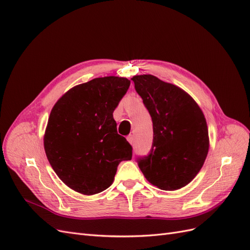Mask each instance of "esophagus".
<instances>
[{
  "instance_id": "34e87169",
  "label": "esophagus",
  "mask_w": 250,
  "mask_h": 250,
  "mask_svg": "<svg viewBox=\"0 0 250 250\" xmlns=\"http://www.w3.org/2000/svg\"><path fill=\"white\" fill-rule=\"evenodd\" d=\"M127 141H128V142H129V143L131 144V145H132V144H133V142H134V137H133V135H132V134H130V135H128V137H127Z\"/></svg>"
}]
</instances>
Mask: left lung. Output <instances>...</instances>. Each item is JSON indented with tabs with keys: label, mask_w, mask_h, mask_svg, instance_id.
Masks as SVG:
<instances>
[{
	"label": "left lung",
	"mask_w": 250,
	"mask_h": 250,
	"mask_svg": "<svg viewBox=\"0 0 250 250\" xmlns=\"http://www.w3.org/2000/svg\"><path fill=\"white\" fill-rule=\"evenodd\" d=\"M153 123V144L139 167L151 185L164 191L186 187L201 170L209 148L206 117L183 88L153 75L132 77Z\"/></svg>",
	"instance_id": "left-lung-1"
}]
</instances>
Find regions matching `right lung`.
<instances>
[{"mask_svg": "<svg viewBox=\"0 0 250 250\" xmlns=\"http://www.w3.org/2000/svg\"><path fill=\"white\" fill-rule=\"evenodd\" d=\"M129 85L125 77L95 78L67 90L53 106L43 147L72 190L88 196L106 190L119 164L131 160L132 148L118 133L112 115Z\"/></svg>", "mask_w": 250, "mask_h": 250, "instance_id": "1", "label": "right lung"}]
</instances>
